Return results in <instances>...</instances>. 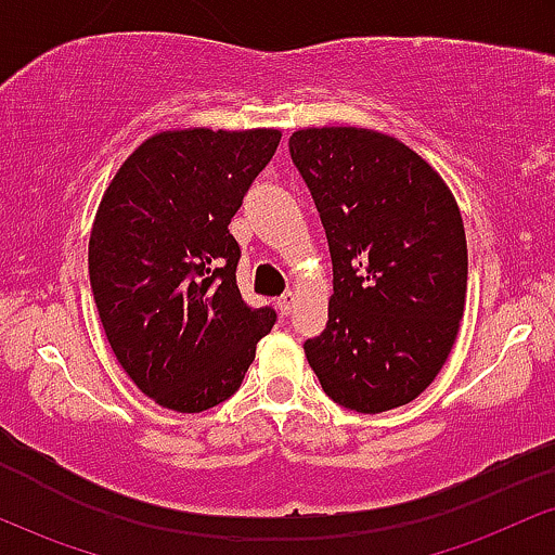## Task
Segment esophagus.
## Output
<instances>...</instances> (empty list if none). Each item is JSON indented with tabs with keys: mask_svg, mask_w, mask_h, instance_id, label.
Returning <instances> with one entry per match:
<instances>
[{
	"mask_svg": "<svg viewBox=\"0 0 555 555\" xmlns=\"http://www.w3.org/2000/svg\"><path fill=\"white\" fill-rule=\"evenodd\" d=\"M275 304H278L280 314H285V317H288L291 311H293V306H296V293H293V291H285L283 296H280Z\"/></svg>",
	"mask_w": 555,
	"mask_h": 555,
	"instance_id": "obj_1",
	"label": "esophagus"
}]
</instances>
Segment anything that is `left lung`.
Listing matches in <instances>:
<instances>
[{
	"mask_svg": "<svg viewBox=\"0 0 555 555\" xmlns=\"http://www.w3.org/2000/svg\"><path fill=\"white\" fill-rule=\"evenodd\" d=\"M327 233V327L304 343L337 405L384 413L415 400L457 340L467 293L462 215L439 173L389 134L298 129L288 140Z\"/></svg>",
	"mask_w": 555,
	"mask_h": 555,
	"instance_id": "left-lung-1",
	"label": "left lung"
}]
</instances>
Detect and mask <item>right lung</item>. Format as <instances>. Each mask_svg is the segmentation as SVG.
Segmentation results:
<instances>
[{
    "mask_svg": "<svg viewBox=\"0 0 555 555\" xmlns=\"http://www.w3.org/2000/svg\"><path fill=\"white\" fill-rule=\"evenodd\" d=\"M278 145V129L153 134L98 205L88 246L98 317L129 379L176 413L236 392L278 319L241 298L228 231Z\"/></svg>",
    "mask_w": 555,
    "mask_h": 555,
    "instance_id": "right-lung-1",
    "label": "right lung"
}]
</instances>
